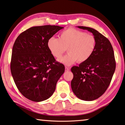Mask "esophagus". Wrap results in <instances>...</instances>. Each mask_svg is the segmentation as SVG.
Returning <instances> with one entry per match:
<instances>
[{"label":"esophagus","mask_w":125,"mask_h":125,"mask_svg":"<svg viewBox=\"0 0 125 125\" xmlns=\"http://www.w3.org/2000/svg\"><path fill=\"white\" fill-rule=\"evenodd\" d=\"M70 70V69L69 68H68V67H65V71L66 72H68Z\"/></svg>","instance_id":"obj_1"}]
</instances>
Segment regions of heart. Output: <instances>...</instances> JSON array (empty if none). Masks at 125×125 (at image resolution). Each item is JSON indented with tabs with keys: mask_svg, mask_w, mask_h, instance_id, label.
I'll return each mask as SVG.
<instances>
[{
	"mask_svg": "<svg viewBox=\"0 0 125 125\" xmlns=\"http://www.w3.org/2000/svg\"><path fill=\"white\" fill-rule=\"evenodd\" d=\"M96 39L93 35L74 28H69L60 33L59 38L51 37L47 41V47L53 56L60 59L65 52L68 53L59 60L66 65L77 61L86 62L93 54Z\"/></svg>",
	"mask_w": 125,
	"mask_h": 125,
	"instance_id": "obj_1",
	"label": "heart"
}]
</instances>
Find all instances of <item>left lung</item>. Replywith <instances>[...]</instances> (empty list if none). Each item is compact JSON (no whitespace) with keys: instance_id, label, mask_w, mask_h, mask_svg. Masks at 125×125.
Returning a JSON list of instances; mask_svg holds the SVG:
<instances>
[{"instance_id":"1","label":"left lung","mask_w":125,"mask_h":125,"mask_svg":"<svg viewBox=\"0 0 125 125\" xmlns=\"http://www.w3.org/2000/svg\"><path fill=\"white\" fill-rule=\"evenodd\" d=\"M78 27L92 32L96 39L95 49L90 59L71 69L73 93L78 98L89 101L101 96L109 87L115 70V60L113 48L106 37L93 28Z\"/></svg>"}]
</instances>
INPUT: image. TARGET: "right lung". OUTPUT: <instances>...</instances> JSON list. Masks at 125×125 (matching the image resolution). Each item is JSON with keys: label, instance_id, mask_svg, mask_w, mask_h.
Wrapping results in <instances>:
<instances>
[{"label": "right lung", "instance_id": "add662e5", "mask_svg": "<svg viewBox=\"0 0 125 125\" xmlns=\"http://www.w3.org/2000/svg\"><path fill=\"white\" fill-rule=\"evenodd\" d=\"M58 25L32 27L20 33L12 48L11 72L17 88L34 102L47 100L65 71L47 47V41L62 29Z\"/></svg>", "mask_w": 125, "mask_h": 125}]
</instances>
